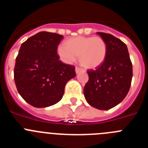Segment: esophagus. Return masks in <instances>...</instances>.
<instances>
[{
    "label": "esophagus",
    "instance_id": "34e87169",
    "mask_svg": "<svg viewBox=\"0 0 148 148\" xmlns=\"http://www.w3.org/2000/svg\"><path fill=\"white\" fill-rule=\"evenodd\" d=\"M75 73H76V74H78V73H80L81 71H82V69H81V68H79V67H78V66H76V67H75Z\"/></svg>",
    "mask_w": 148,
    "mask_h": 148
}]
</instances>
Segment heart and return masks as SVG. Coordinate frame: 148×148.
<instances>
[{"instance_id": "obj_1", "label": "heart", "mask_w": 148, "mask_h": 148, "mask_svg": "<svg viewBox=\"0 0 148 148\" xmlns=\"http://www.w3.org/2000/svg\"><path fill=\"white\" fill-rule=\"evenodd\" d=\"M107 44L98 36L71 38L65 41L64 47L60 46L58 48L61 61L72 64L79 57L81 64L88 70H95L101 66L107 58Z\"/></svg>"}]
</instances>
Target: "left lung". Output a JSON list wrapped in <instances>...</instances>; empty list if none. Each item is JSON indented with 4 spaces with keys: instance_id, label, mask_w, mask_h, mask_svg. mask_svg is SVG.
<instances>
[{
    "instance_id": "obj_1",
    "label": "left lung",
    "mask_w": 148,
    "mask_h": 148,
    "mask_svg": "<svg viewBox=\"0 0 148 148\" xmlns=\"http://www.w3.org/2000/svg\"><path fill=\"white\" fill-rule=\"evenodd\" d=\"M97 34L107 44V58L98 69L87 72L89 81L84 88V95L90 106L108 110L120 104L127 95L133 66L125 43L110 34Z\"/></svg>"
}]
</instances>
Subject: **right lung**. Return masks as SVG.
Returning a JSON list of instances; mask_svg holds the SVG:
<instances>
[{"mask_svg": "<svg viewBox=\"0 0 148 148\" xmlns=\"http://www.w3.org/2000/svg\"><path fill=\"white\" fill-rule=\"evenodd\" d=\"M63 35L40 32L21 46L15 60L14 78L18 92L35 108L58 103L68 81L75 77V67L59 60L57 49Z\"/></svg>", "mask_w": 148, "mask_h": 148, "instance_id": "add662e5", "label": "right lung"}]
</instances>
